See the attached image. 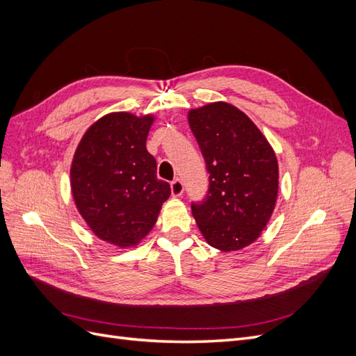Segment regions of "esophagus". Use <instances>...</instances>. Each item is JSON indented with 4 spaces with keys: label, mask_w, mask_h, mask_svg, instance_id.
Instances as JSON below:
<instances>
[{
    "label": "esophagus",
    "mask_w": 356,
    "mask_h": 356,
    "mask_svg": "<svg viewBox=\"0 0 356 356\" xmlns=\"http://www.w3.org/2000/svg\"><path fill=\"white\" fill-rule=\"evenodd\" d=\"M170 193L174 197H179L182 193H184V184H182L181 179H175L170 182Z\"/></svg>",
    "instance_id": "1"
}]
</instances>
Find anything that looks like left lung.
<instances>
[{"label": "left lung", "instance_id": "obj_1", "mask_svg": "<svg viewBox=\"0 0 356 356\" xmlns=\"http://www.w3.org/2000/svg\"><path fill=\"white\" fill-rule=\"evenodd\" d=\"M188 124L209 172V190L191 211L204 241L239 251L260 238L279 187L277 159L254 122L234 105L212 102L188 111Z\"/></svg>", "mask_w": 356, "mask_h": 356}]
</instances>
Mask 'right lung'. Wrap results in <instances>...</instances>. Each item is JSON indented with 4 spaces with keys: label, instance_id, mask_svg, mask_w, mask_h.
<instances>
[{
    "label": "right lung",
    "instance_id": "add662e5",
    "mask_svg": "<svg viewBox=\"0 0 356 356\" xmlns=\"http://www.w3.org/2000/svg\"><path fill=\"white\" fill-rule=\"evenodd\" d=\"M154 115L111 113L96 120L75 149L71 190L80 215L99 239L135 246L152 232L170 196L147 152Z\"/></svg>",
    "mask_w": 356,
    "mask_h": 356
}]
</instances>
